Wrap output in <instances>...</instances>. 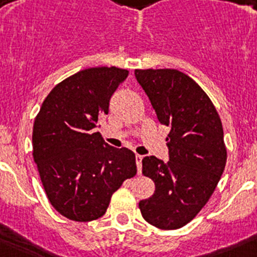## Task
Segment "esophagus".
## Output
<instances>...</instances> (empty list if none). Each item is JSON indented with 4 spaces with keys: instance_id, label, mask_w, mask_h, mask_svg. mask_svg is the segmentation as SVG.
<instances>
[{
    "instance_id": "34e87169",
    "label": "esophagus",
    "mask_w": 257,
    "mask_h": 257,
    "mask_svg": "<svg viewBox=\"0 0 257 257\" xmlns=\"http://www.w3.org/2000/svg\"><path fill=\"white\" fill-rule=\"evenodd\" d=\"M136 166H138V174H142V161H143V156L140 154H136Z\"/></svg>"
}]
</instances>
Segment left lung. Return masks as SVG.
Returning <instances> with one entry per match:
<instances>
[{
	"instance_id": "obj_1",
	"label": "left lung",
	"mask_w": 257,
	"mask_h": 257,
	"mask_svg": "<svg viewBox=\"0 0 257 257\" xmlns=\"http://www.w3.org/2000/svg\"><path fill=\"white\" fill-rule=\"evenodd\" d=\"M157 118L170 128V161L143 160L156 190L139 202L145 221L163 230L183 228L212 196L226 163L220 115L208 95L178 69H135Z\"/></svg>"
}]
</instances>
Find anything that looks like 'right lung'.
<instances>
[{"label": "right lung", "mask_w": 257, "mask_h": 257, "mask_svg": "<svg viewBox=\"0 0 257 257\" xmlns=\"http://www.w3.org/2000/svg\"><path fill=\"white\" fill-rule=\"evenodd\" d=\"M128 70H79L52 88L33 124V160L52 207L73 221L105 213L113 193L136 175L134 152L106 144L94 133Z\"/></svg>", "instance_id": "1"}]
</instances>
